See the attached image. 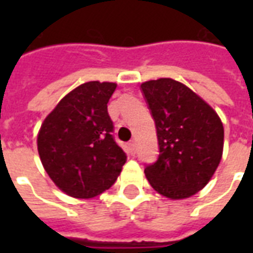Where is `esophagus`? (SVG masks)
Here are the masks:
<instances>
[{
	"instance_id": "34e87169",
	"label": "esophagus",
	"mask_w": 253,
	"mask_h": 253,
	"mask_svg": "<svg viewBox=\"0 0 253 253\" xmlns=\"http://www.w3.org/2000/svg\"><path fill=\"white\" fill-rule=\"evenodd\" d=\"M135 152H136V143H135L134 140H131V142L128 143V154L135 155Z\"/></svg>"
}]
</instances>
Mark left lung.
Returning <instances> with one entry per match:
<instances>
[{
  "label": "left lung",
  "instance_id": "1",
  "mask_svg": "<svg viewBox=\"0 0 253 253\" xmlns=\"http://www.w3.org/2000/svg\"><path fill=\"white\" fill-rule=\"evenodd\" d=\"M156 126L158 160L144 169L151 186L170 200L205 188L223 152L222 121L209 103L172 79L140 85Z\"/></svg>",
  "mask_w": 253,
  "mask_h": 253
}]
</instances>
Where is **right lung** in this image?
<instances>
[{
  "mask_svg": "<svg viewBox=\"0 0 253 253\" xmlns=\"http://www.w3.org/2000/svg\"><path fill=\"white\" fill-rule=\"evenodd\" d=\"M117 84L89 81L57 103L38 134V152L57 188L75 198H93L118 178L126 154L111 135L107 102Z\"/></svg>",
  "mask_w": 253,
  "mask_h": 253,
  "instance_id": "right-lung-1",
  "label": "right lung"
}]
</instances>
